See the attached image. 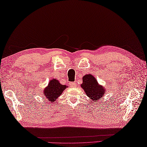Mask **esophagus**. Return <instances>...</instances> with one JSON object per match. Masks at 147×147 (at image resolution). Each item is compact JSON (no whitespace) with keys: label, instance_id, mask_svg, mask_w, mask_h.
Listing matches in <instances>:
<instances>
[{"label":"esophagus","instance_id":"esophagus-1","mask_svg":"<svg viewBox=\"0 0 147 147\" xmlns=\"http://www.w3.org/2000/svg\"><path fill=\"white\" fill-rule=\"evenodd\" d=\"M69 85L71 87H74L76 86V82H71L69 83Z\"/></svg>","mask_w":147,"mask_h":147}]
</instances>
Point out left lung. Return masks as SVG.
I'll use <instances>...</instances> for the list:
<instances>
[{
    "label": "left lung",
    "mask_w": 147,
    "mask_h": 147,
    "mask_svg": "<svg viewBox=\"0 0 147 147\" xmlns=\"http://www.w3.org/2000/svg\"><path fill=\"white\" fill-rule=\"evenodd\" d=\"M81 87L92 101L100 100L105 94L104 87L100 85L95 78L92 74H86L83 77V83Z\"/></svg>",
    "instance_id": "left-lung-1"
}]
</instances>
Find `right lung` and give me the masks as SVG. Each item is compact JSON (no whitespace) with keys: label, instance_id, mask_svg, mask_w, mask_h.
Segmentation results:
<instances>
[{"label":"right lung","instance_id":"obj_1","mask_svg":"<svg viewBox=\"0 0 147 147\" xmlns=\"http://www.w3.org/2000/svg\"><path fill=\"white\" fill-rule=\"evenodd\" d=\"M67 87L66 85H62L57 80H51L48 86L44 88L43 94L49 101L55 102Z\"/></svg>","mask_w":147,"mask_h":147}]
</instances>
